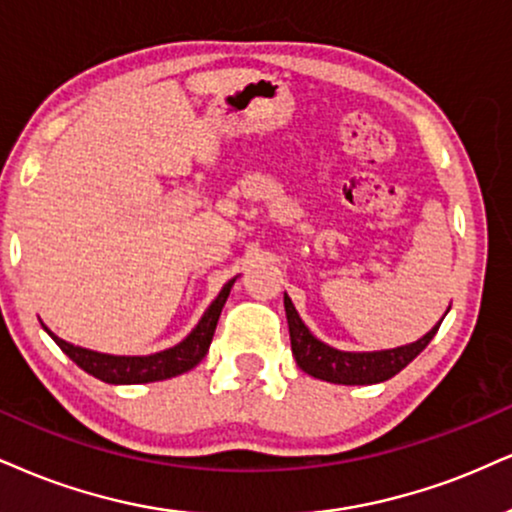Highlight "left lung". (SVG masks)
Instances as JSON below:
<instances>
[{
    "instance_id": "8db88e82",
    "label": "left lung",
    "mask_w": 512,
    "mask_h": 512,
    "mask_svg": "<svg viewBox=\"0 0 512 512\" xmlns=\"http://www.w3.org/2000/svg\"><path fill=\"white\" fill-rule=\"evenodd\" d=\"M285 313H287L289 339H292V353L296 358V365H299L304 372H308L311 377H318V380H325L332 384L387 382L389 377H394L396 372L406 368L415 356H420V351L432 342V337L437 334L441 325V323L434 325L425 337L418 339V342L396 346V349L339 351L330 344L320 342V339L308 330L287 294H285Z\"/></svg>"
}]
</instances>
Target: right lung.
I'll return each mask as SVG.
<instances>
[{
    "instance_id": "right-lung-1",
    "label": "right lung",
    "mask_w": 512,
    "mask_h": 512,
    "mask_svg": "<svg viewBox=\"0 0 512 512\" xmlns=\"http://www.w3.org/2000/svg\"><path fill=\"white\" fill-rule=\"evenodd\" d=\"M237 277L227 280L223 289L216 299L211 301V306L206 308L204 315L194 330L182 339L180 344L170 346L166 351L149 353V356H113V353H102L92 349H82V346H75L66 339L56 337V334L49 330L47 325H42L47 330L49 337L59 344V349L66 353L71 361L90 372L97 380L109 382V384H147V382H161L170 380V377H178L182 372L197 368L201 358L206 356L208 346H211L213 332H216L220 311H223L227 296H230V289L235 285Z\"/></svg>"
}]
</instances>
